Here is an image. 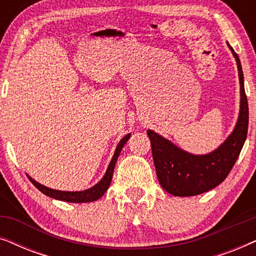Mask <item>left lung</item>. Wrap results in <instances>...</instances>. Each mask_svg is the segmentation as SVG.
<instances>
[{"mask_svg":"<svg viewBox=\"0 0 256 256\" xmlns=\"http://www.w3.org/2000/svg\"><path fill=\"white\" fill-rule=\"evenodd\" d=\"M236 58L240 82V110L233 132L218 148L204 155H194L180 149L152 129L146 130L152 142L156 174L164 190L176 197H191L208 192L226 180L244 144L248 130V102L244 93L240 59Z\"/></svg>","mask_w":256,"mask_h":256,"instance_id":"8db88e82","label":"left lung"}]
</instances>
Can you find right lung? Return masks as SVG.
I'll return each mask as SVG.
<instances>
[{"mask_svg":"<svg viewBox=\"0 0 256 256\" xmlns=\"http://www.w3.org/2000/svg\"><path fill=\"white\" fill-rule=\"evenodd\" d=\"M132 134H127L124 136L118 142V144L115 149V152L113 157H112V160L108 166L106 172H104V177L101 178L100 182L94 185V186L87 188V190L84 191H60V190H54V188H48L45 185L38 183L31 178L29 174H26L28 178H29L31 183H32L34 186H36L38 190H40L42 194H44L48 197H51L54 199H58V200H62V202H90L94 200H98V199L102 197L104 194V192L108 190L110 188V182H112V177H113V172H114V168H115V163L118 158V155H120L122 148H124L126 143L130 138Z\"/></svg>","mask_w":256,"mask_h":256,"instance_id":"add662e5","label":"right lung"}]
</instances>
